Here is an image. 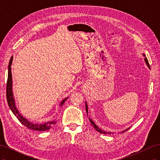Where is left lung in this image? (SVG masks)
<instances>
[{"label": "left lung", "instance_id": "left-lung-1", "mask_svg": "<svg viewBox=\"0 0 160 160\" xmlns=\"http://www.w3.org/2000/svg\"><path fill=\"white\" fill-rule=\"evenodd\" d=\"M143 55V57H145V61H146V64H147V65L148 66V67L149 68H150V66H149V62H148V59H147V57H146V55H145L144 54ZM85 108H86V111H87V113H88V105H87V103H85ZM89 121H90V122H91V124L92 125V126H93V128H94V129H96V131H98V132H99V133H103V134H108V133H108V132H105V131H103L102 129H101L100 128H99L98 126H97V125H95V123L93 122V121H92L91 119H89ZM128 129H129V128H128V129H126V131L127 130H128ZM125 131H123V132H122V133H123V132H125Z\"/></svg>", "mask_w": 160, "mask_h": 160}]
</instances>
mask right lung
Masks as SVG:
<instances>
[{"label":"right lung","instance_id":"add662e5","mask_svg":"<svg viewBox=\"0 0 160 160\" xmlns=\"http://www.w3.org/2000/svg\"><path fill=\"white\" fill-rule=\"evenodd\" d=\"M12 56L10 61H9L8 63V79L7 82V103L9 106V108L11 109L12 112L14 113V115L16 116L17 118L19 120L22 125H25L28 129H31L32 130L35 131H47L50 129V128L56 124L57 122L56 121H53V122H49L45 123H42V124H38V123H30L29 122L24 118L21 115L18 113V110L17 109L15 105H14V101L12 95V75H11V64L12 62ZM67 99V98L65 99L63 101H62L61 103V106L63 105L65 101Z\"/></svg>","mask_w":160,"mask_h":160}]
</instances>
